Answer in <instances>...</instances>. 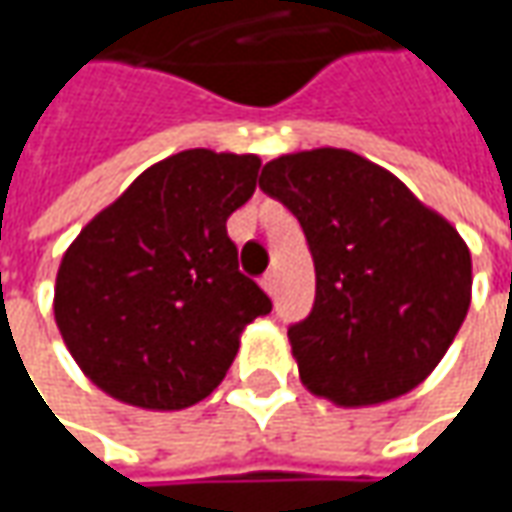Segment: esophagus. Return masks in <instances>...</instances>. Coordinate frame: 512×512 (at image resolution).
Masks as SVG:
<instances>
[{
    "instance_id": "esophagus-1",
    "label": "esophagus",
    "mask_w": 512,
    "mask_h": 512,
    "mask_svg": "<svg viewBox=\"0 0 512 512\" xmlns=\"http://www.w3.org/2000/svg\"><path fill=\"white\" fill-rule=\"evenodd\" d=\"M262 287H265L270 296L279 290V276H276V270H270V273H265V276H262Z\"/></svg>"
}]
</instances>
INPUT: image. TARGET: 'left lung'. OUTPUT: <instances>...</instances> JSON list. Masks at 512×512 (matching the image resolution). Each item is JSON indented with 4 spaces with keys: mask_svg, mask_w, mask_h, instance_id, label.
Returning <instances> with one entry per match:
<instances>
[{
    "mask_svg": "<svg viewBox=\"0 0 512 512\" xmlns=\"http://www.w3.org/2000/svg\"><path fill=\"white\" fill-rule=\"evenodd\" d=\"M259 187L299 219L316 267L313 307L287 327L307 390L364 407L422 384L470 307L456 227L350 150L279 156Z\"/></svg>",
    "mask_w": 512,
    "mask_h": 512,
    "instance_id": "left-lung-1",
    "label": "left lung"
}]
</instances>
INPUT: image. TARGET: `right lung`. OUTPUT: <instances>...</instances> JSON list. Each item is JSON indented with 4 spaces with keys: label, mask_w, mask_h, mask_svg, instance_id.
<instances>
[{
    "label": "right lung",
    "mask_w": 512,
    "mask_h": 512,
    "mask_svg": "<svg viewBox=\"0 0 512 512\" xmlns=\"http://www.w3.org/2000/svg\"><path fill=\"white\" fill-rule=\"evenodd\" d=\"M259 156L182 150L148 168L62 256L53 313L79 367L119 402L182 410L225 379L270 296L239 270L227 216Z\"/></svg>",
    "instance_id": "add662e5"
}]
</instances>
